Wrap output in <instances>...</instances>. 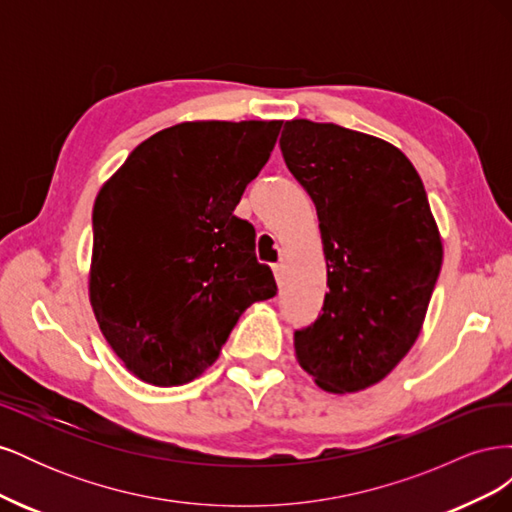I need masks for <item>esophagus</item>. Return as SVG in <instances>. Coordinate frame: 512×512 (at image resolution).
I'll return each instance as SVG.
<instances>
[{
    "label": "esophagus",
    "mask_w": 512,
    "mask_h": 512,
    "mask_svg": "<svg viewBox=\"0 0 512 512\" xmlns=\"http://www.w3.org/2000/svg\"><path fill=\"white\" fill-rule=\"evenodd\" d=\"M273 273H275L277 284H284V265H282V262H277V265H273Z\"/></svg>",
    "instance_id": "obj_1"
}]
</instances>
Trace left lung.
<instances>
[{
    "label": "left lung",
    "mask_w": 512,
    "mask_h": 512,
    "mask_svg": "<svg viewBox=\"0 0 512 512\" xmlns=\"http://www.w3.org/2000/svg\"><path fill=\"white\" fill-rule=\"evenodd\" d=\"M280 149L316 205L329 286L294 354L324 391L367 389L416 342L438 282L427 192L397 147L335 123L286 121Z\"/></svg>",
    "instance_id": "obj_1"
}]
</instances>
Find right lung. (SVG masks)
<instances>
[{
	"mask_svg": "<svg viewBox=\"0 0 512 512\" xmlns=\"http://www.w3.org/2000/svg\"><path fill=\"white\" fill-rule=\"evenodd\" d=\"M282 121L179 123L149 136L94 205L89 297L134 376L198 378L239 316L277 294L235 207L267 164Z\"/></svg>",
	"mask_w": 512,
	"mask_h": 512,
	"instance_id": "right-lung-1",
	"label": "right lung"
}]
</instances>
